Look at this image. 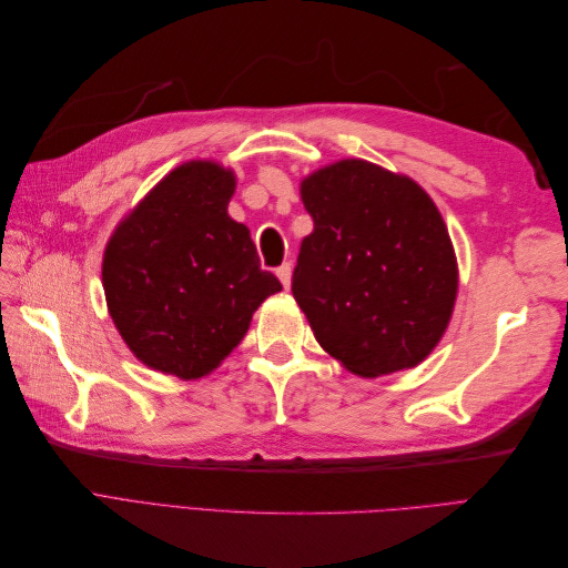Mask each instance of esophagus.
I'll return each instance as SVG.
<instances>
[{"instance_id": "34e87169", "label": "esophagus", "mask_w": 568, "mask_h": 568, "mask_svg": "<svg viewBox=\"0 0 568 568\" xmlns=\"http://www.w3.org/2000/svg\"><path fill=\"white\" fill-rule=\"evenodd\" d=\"M291 270H294V267H291V263H284V265L277 267V277H280V282H282L284 288L291 286Z\"/></svg>"}]
</instances>
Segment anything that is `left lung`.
Segmentation results:
<instances>
[{
    "mask_svg": "<svg viewBox=\"0 0 568 568\" xmlns=\"http://www.w3.org/2000/svg\"><path fill=\"white\" fill-rule=\"evenodd\" d=\"M315 230L291 291L320 346L357 376L419 365L448 329L457 261L448 227L405 175L348 159L301 182Z\"/></svg>",
    "mask_w": 568,
    "mask_h": 568,
    "instance_id": "1",
    "label": "left lung"
}]
</instances>
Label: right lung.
<instances>
[{
	"instance_id": "obj_1",
	"label": "right lung",
	"mask_w": 568,
	"mask_h": 568,
	"mask_svg": "<svg viewBox=\"0 0 568 568\" xmlns=\"http://www.w3.org/2000/svg\"><path fill=\"white\" fill-rule=\"evenodd\" d=\"M234 186L232 170L189 161L151 189L104 251L109 313L151 369L211 374L242 343L257 305L282 291L248 227L227 213Z\"/></svg>"
}]
</instances>
